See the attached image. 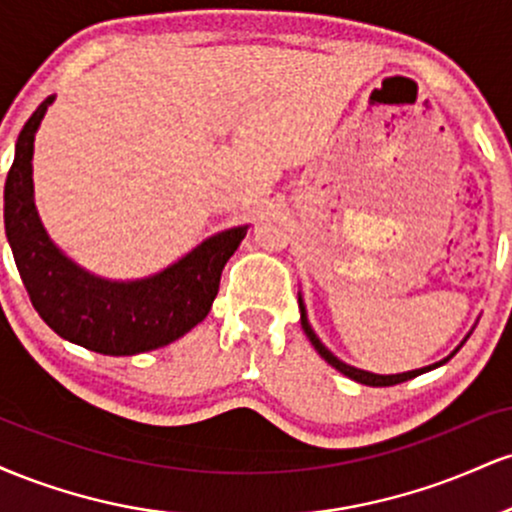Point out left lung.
Segmentation results:
<instances>
[{
	"label": "left lung",
	"instance_id": "8db88e82",
	"mask_svg": "<svg viewBox=\"0 0 512 512\" xmlns=\"http://www.w3.org/2000/svg\"><path fill=\"white\" fill-rule=\"evenodd\" d=\"M298 308H301V325H303V332H305V337H308V339H310V344L315 346V351H317V354H320L322 358H325V361L330 363L332 368H337L339 373H344L346 378L356 380V383H361V385H370V387H390V385L404 383V380H411V378H416V375H421V373H428V370H433V368L443 366V363H448L450 358L457 354V349H460V346H462V344L457 346V349L452 351V354H450L448 358H443V361L433 363V366L419 368V370H409V373H397V375H378V373H368V370L354 368V366H349V363L339 361V358L334 356L332 351L327 349V346L320 342V339H317V334L313 332V327H310V322H308V315H305V305H303V298H301V296H298Z\"/></svg>",
	"mask_w": 512,
	"mask_h": 512
}]
</instances>
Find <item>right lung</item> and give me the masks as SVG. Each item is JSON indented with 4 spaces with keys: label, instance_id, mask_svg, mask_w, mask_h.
Returning <instances> with one entry per match:
<instances>
[{
    "label": "right lung",
    "instance_id": "1",
    "mask_svg": "<svg viewBox=\"0 0 512 512\" xmlns=\"http://www.w3.org/2000/svg\"><path fill=\"white\" fill-rule=\"evenodd\" d=\"M55 96L28 117L4 185V228L33 308L62 339L105 356L161 349L207 317L221 272L248 226L216 233L182 260L137 281L86 272L52 243L33 202V142Z\"/></svg>",
    "mask_w": 512,
    "mask_h": 512
}]
</instances>
